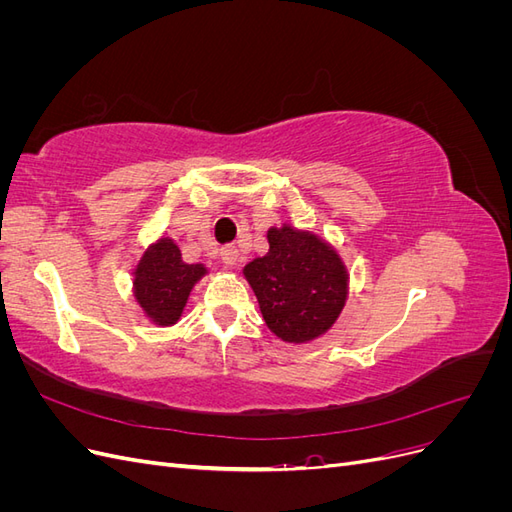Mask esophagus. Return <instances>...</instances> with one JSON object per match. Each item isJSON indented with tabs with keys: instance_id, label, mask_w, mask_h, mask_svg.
<instances>
[{
	"instance_id": "esophagus-1",
	"label": "esophagus",
	"mask_w": 512,
	"mask_h": 512,
	"mask_svg": "<svg viewBox=\"0 0 512 512\" xmlns=\"http://www.w3.org/2000/svg\"><path fill=\"white\" fill-rule=\"evenodd\" d=\"M220 256H222V262H224L226 267H235L237 262H239V250H237L235 245H226V247H222Z\"/></svg>"
}]
</instances>
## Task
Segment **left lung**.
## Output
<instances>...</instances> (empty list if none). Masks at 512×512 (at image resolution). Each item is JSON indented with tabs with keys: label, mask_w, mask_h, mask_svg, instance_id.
<instances>
[{
	"label": "left lung",
	"mask_w": 512,
	"mask_h": 512,
	"mask_svg": "<svg viewBox=\"0 0 512 512\" xmlns=\"http://www.w3.org/2000/svg\"><path fill=\"white\" fill-rule=\"evenodd\" d=\"M269 252L243 267L271 333L307 344L327 333L348 299V269L335 247L309 230L271 226Z\"/></svg>",
	"instance_id": "1"
}]
</instances>
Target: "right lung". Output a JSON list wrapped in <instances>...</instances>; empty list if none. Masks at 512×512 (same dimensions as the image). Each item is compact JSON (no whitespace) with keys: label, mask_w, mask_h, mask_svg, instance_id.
Returning a JSON list of instances; mask_svg holds the SVG:
<instances>
[{"label":"right lung","mask_w":512,"mask_h":512,"mask_svg":"<svg viewBox=\"0 0 512 512\" xmlns=\"http://www.w3.org/2000/svg\"><path fill=\"white\" fill-rule=\"evenodd\" d=\"M209 273L205 265L183 262L175 239L160 237L134 267L132 292L143 314L158 327L179 322L192 288Z\"/></svg>","instance_id":"1"}]
</instances>
